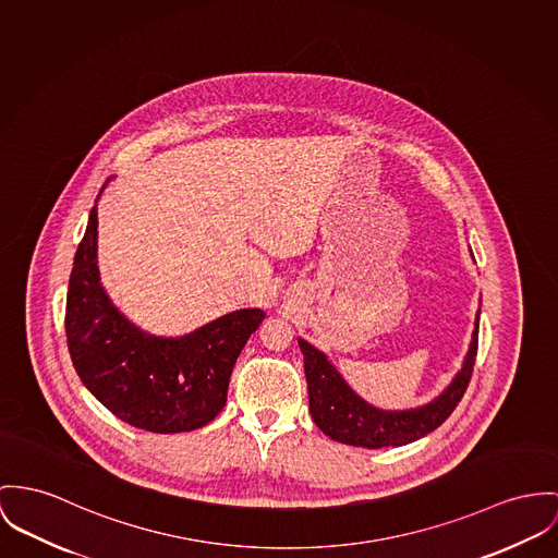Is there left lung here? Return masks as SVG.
Listing matches in <instances>:
<instances>
[{
  "instance_id": "1",
  "label": "left lung",
  "mask_w": 558,
  "mask_h": 558,
  "mask_svg": "<svg viewBox=\"0 0 558 558\" xmlns=\"http://www.w3.org/2000/svg\"><path fill=\"white\" fill-rule=\"evenodd\" d=\"M477 329L480 310L473 323L470 350L452 383L429 403L410 410H383L367 403L348 386L323 350L298 338L303 354L312 421L331 439L361 448L405 446L425 437L454 412L468 390L477 352Z\"/></svg>"
}]
</instances>
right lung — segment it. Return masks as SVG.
<instances>
[{
  "label": "right lung",
  "mask_w": 558,
  "mask_h": 558,
  "mask_svg": "<svg viewBox=\"0 0 558 558\" xmlns=\"http://www.w3.org/2000/svg\"><path fill=\"white\" fill-rule=\"evenodd\" d=\"M263 318L260 307H242L178 338L133 325L101 287L95 202L70 274L65 336L83 385L117 418L153 433L215 421L227 403L233 365Z\"/></svg>",
  "instance_id": "obj_1"
}]
</instances>
